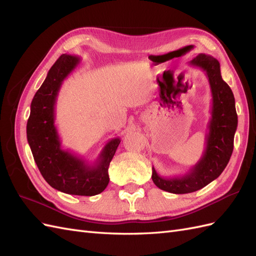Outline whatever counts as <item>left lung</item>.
I'll return each mask as SVG.
<instances>
[{
  "label": "left lung",
  "mask_w": 256,
  "mask_h": 256,
  "mask_svg": "<svg viewBox=\"0 0 256 256\" xmlns=\"http://www.w3.org/2000/svg\"><path fill=\"white\" fill-rule=\"evenodd\" d=\"M189 64L206 72L212 97V118L207 125L204 152L189 172L180 176L162 177L152 166L154 184L159 189L175 194L198 191L221 175L233 152L234 136L238 124L233 92L222 79L218 60L200 53L193 58Z\"/></svg>",
  "instance_id": "obj_1"
}]
</instances>
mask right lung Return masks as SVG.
Here are the masks:
<instances>
[{
	"label": "right lung",
	"mask_w": 256,
	"mask_h": 256,
	"mask_svg": "<svg viewBox=\"0 0 256 256\" xmlns=\"http://www.w3.org/2000/svg\"><path fill=\"white\" fill-rule=\"evenodd\" d=\"M81 58L62 54L30 104L26 125L28 142L40 171L52 188L72 196H92L109 184L110 162L120 143L114 138L106 144L94 164L62 148L56 124V104L62 84L80 64Z\"/></svg>",
	"instance_id": "add662e5"
}]
</instances>
